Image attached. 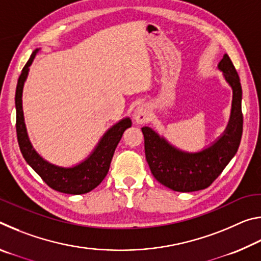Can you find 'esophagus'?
Instances as JSON below:
<instances>
[{
  "instance_id": "34e87169",
  "label": "esophagus",
  "mask_w": 261,
  "mask_h": 261,
  "mask_svg": "<svg viewBox=\"0 0 261 261\" xmlns=\"http://www.w3.org/2000/svg\"><path fill=\"white\" fill-rule=\"evenodd\" d=\"M135 120L138 123H144L148 120V108L144 105H139L135 110Z\"/></svg>"
}]
</instances>
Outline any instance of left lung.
<instances>
[{
  "mask_svg": "<svg viewBox=\"0 0 261 261\" xmlns=\"http://www.w3.org/2000/svg\"><path fill=\"white\" fill-rule=\"evenodd\" d=\"M226 81L232 87L231 117L224 135L211 147L199 153H184L170 146L148 126L141 127L145 155L158 182L178 192L208 188L235 155L243 134L242 86L240 77L227 54L219 63Z\"/></svg>",
  "mask_w": 261,
  "mask_h": 261,
  "instance_id": "left-lung-1",
  "label": "left lung"
}]
</instances>
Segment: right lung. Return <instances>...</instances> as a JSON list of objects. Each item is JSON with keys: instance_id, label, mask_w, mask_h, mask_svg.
I'll use <instances>...</instances> for the list:
<instances>
[{"instance_id": "obj_1", "label": "right lung", "mask_w": 261, "mask_h": 261, "mask_svg": "<svg viewBox=\"0 0 261 261\" xmlns=\"http://www.w3.org/2000/svg\"><path fill=\"white\" fill-rule=\"evenodd\" d=\"M37 53L38 49L32 53L28 63L21 70L16 88V131L20 152L25 161L33 168L35 173L40 176L49 188L69 194L87 193L98 187L107 176L115 149L120 143L124 131L131 126V121L130 118H124L106 132L95 151L81 165L73 168H61L43 160L34 151L30 143L25 129L23 107H21L24 82L28 77L29 67L32 64Z\"/></svg>"}]
</instances>
